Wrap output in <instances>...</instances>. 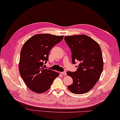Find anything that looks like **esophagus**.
I'll return each mask as SVG.
<instances>
[{"label":"esophagus","mask_w":120,"mask_h":120,"mask_svg":"<svg viewBox=\"0 0 120 120\" xmlns=\"http://www.w3.org/2000/svg\"><path fill=\"white\" fill-rule=\"evenodd\" d=\"M60 73L62 74H63V75H67V73H66V71H64L63 72H60Z\"/></svg>","instance_id":"34e87169"}]
</instances>
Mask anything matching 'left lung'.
<instances>
[{
	"label": "left lung",
	"instance_id": "1",
	"mask_svg": "<svg viewBox=\"0 0 120 120\" xmlns=\"http://www.w3.org/2000/svg\"><path fill=\"white\" fill-rule=\"evenodd\" d=\"M71 49L72 62L79 65L75 72L68 71L73 82L68 86L73 93L82 94L91 90L97 83L102 72L103 58L100 46L86 35H74L64 38Z\"/></svg>",
	"mask_w": 120,
	"mask_h": 120
}]
</instances>
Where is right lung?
I'll return each mask as SVG.
<instances>
[{"label": "right lung", "instance_id": "add662e5", "mask_svg": "<svg viewBox=\"0 0 120 120\" xmlns=\"http://www.w3.org/2000/svg\"><path fill=\"white\" fill-rule=\"evenodd\" d=\"M64 36L38 34L31 37L23 45L20 52V74L29 89L35 93L47 91L59 74L44 68L48 61L49 52L60 43Z\"/></svg>", "mask_w": 120, "mask_h": 120}]
</instances>
